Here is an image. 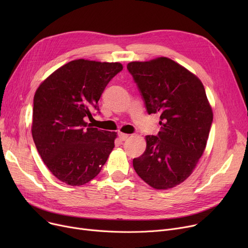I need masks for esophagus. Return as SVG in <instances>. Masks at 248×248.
I'll use <instances>...</instances> for the list:
<instances>
[{"label": "esophagus", "instance_id": "1", "mask_svg": "<svg viewBox=\"0 0 248 248\" xmlns=\"http://www.w3.org/2000/svg\"><path fill=\"white\" fill-rule=\"evenodd\" d=\"M119 137H120V139H121L122 140H125L129 137V135L124 134V133H119Z\"/></svg>", "mask_w": 248, "mask_h": 248}]
</instances>
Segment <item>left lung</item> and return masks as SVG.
I'll return each instance as SVG.
<instances>
[{"mask_svg":"<svg viewBox=\"0 0 248 248\" xmlns=\"http://www.w3.org/2000/svg\"><path fill=\"white\" fill-rule=\"evenodd\" d=\"M149 114L160 113L161 131L133 160L137 174L155 189H170L193 172L206 148L213 112L199 78L167 57L126 66Z\"/></svg>","mask_w":248,"mask_h":248,"instance_id":"8db88e82","label":"left lung"}]
</instances>
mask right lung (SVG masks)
<instances>
[{
	"instance_id": "obj_1",
	"label": "right lung",
	"mask_w": 248,
	"mask_h": 248,
	"mask_svg": "<svg viewBox=\"0 0 248 248\" xmlns=\"http://www.w3.org/2000/svg\"><path fill=\"white\" fill-rule=\"evenodd\" d=\"M119 62L77 59L63 65L40 84L33 102L32 136L44 164L58 180L84 185L96 177L114 148L116 133L85 122L98 109V100ZM99 112V111H98Z\"/></svg>"
}]
</instances>
